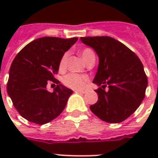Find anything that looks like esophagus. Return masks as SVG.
Instances as JSON below:
<instances>
[{"instance_id":"esophagus-1","label":"esophagus","mask_w":158,"mask_h":158,"mask_svg":"<svg viewBox=\"0 0 158 158\" xmlns=\"http://www.w3.org/2000/svg\"><path fill=\"white\" fill-rule=\"evenodd\" d=\"M74 91L78 93H80V94H85L86 90H81V89H75Z\"/></svg>"}]
</instances>
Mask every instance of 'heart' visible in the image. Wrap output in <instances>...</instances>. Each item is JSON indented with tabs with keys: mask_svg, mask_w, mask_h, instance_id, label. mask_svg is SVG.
Here are the masks:
<instances>
[{
	"mask_svg": "<svg viewBox=\"0 0 158 158\" xmlns=\"http://www.w3.org/2000/svg\"><path fill=\"white\" fill-rule=\"evenodd\" d=\"M82 58L84 59V61L87 62L89 59L95 57L94 52L90 50V49H84L80 52ZM68 53H65L64 55L62 56V58L60 60L59 62V68L60 69H64L66 67V63H67V60H68ZM89 82V78L85 75H79L76 73H69L63 77L62 79V83L65 85L66 86H68L69 88L75 89H84L87 84Z\"/></svg>",
	"mask_w": 158,
	"mask_h": 158,
	"instance_id": "b5f03b06",
	"label": "heart"
}]
</instances>
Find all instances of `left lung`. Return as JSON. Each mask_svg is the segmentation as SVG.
Listing matches in <instances>:
<instances>
[{"instance_id": "8db88e82", "label": "left lung", "mask_w": 158, "mask_h": 158, "mask_svg": "<svg viewBox=\"0 0 158 158\" xmlns=\"http://www.w3.org/2000/svg\"><path fill=\"white\" fill-rule=\"evenodd\" d=\"M80 40L94 49L99 57L93 80L99 86L95 90L98 101L89 108L105 122H123L145 97L148 82L142 62L130 49L109 36L81 37Z\"/></svg>"}]
</instances>
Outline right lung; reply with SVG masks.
I'll return each mask as SVG.
<instances>
[{
  "mask_svg": "<svg viewBox=\"0 0 158 158\" xmlns=\"http://www.w3.org/2000/svg\"><path fill=\"white\" fill-rule=\"evenodd\" d=\"M77 40V37H42L30 42L16 56L10 68L6 89L23 118L45 124L64 110L73 90L54 76L58 72L62 56ZM49 80L58 84L52 93L46 88Z\"/></svg>",
  "mask_w": 158,
  "mask_h": 158,
  "instance_id": "add662e5",
  "label": "right lung"
}]
</instances>
